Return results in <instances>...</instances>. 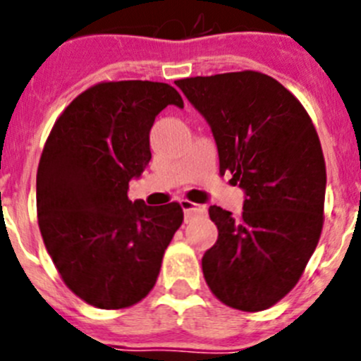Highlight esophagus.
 <instances>
[{
    "instance_id": "obj_1",
    "label": "esophagus",
    "mask_w": 361,
    "mask_h": 361,
    "mask_svg": "<svg viewBox=\"0 0 361 361\" xmlns=\"http://www.w3.org/2000/svg\"><path fill=\"white\" fill-rule=\"evenodd\" d=\"M180 204H181V207H183L185 221L192 220V218H194L195 214L206 213V206H201V204H194V202L187 201V199H183V201H180Z\"/></svg>"
}]
</instances>
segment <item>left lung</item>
<instances>
[{"instance_id":"1","label":"left lung","mask_w":361,"mask_h":361,"mask_svg":"<svg viewBox=\"0 0 361 361\" xmlns=\"http://www.w3.org/2000/svg\"><path fill=\"white\" fill-rule=\"evenodd\" d=\"M211 127L220 173L245 192L241 216L218 206L204 253L211 292L239 311H264L297 285L323 227L326 169L314 126L297 97L257 71L178 80Z\"/></svg>"}]
</instances>
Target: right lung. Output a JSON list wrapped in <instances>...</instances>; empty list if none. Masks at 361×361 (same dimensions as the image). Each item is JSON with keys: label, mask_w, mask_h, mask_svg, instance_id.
Here are the masks:
<instances>
[{"label": "right lung", "mask_w": 361, "mask_h": 361, "mask_svg": "<svg viewBox=\"0 0 361 361\" xmlns=\"http://www.w3.org/2000/svg\"><path fill=\"white\" fill-rule=\"evenodd\" d=\"M174 87L104 82L80 94L54 123L36 174L38 225L73 293L99 309L136 304L154 288L164 251L183 221L178 202L129 201V181L152 159L150 129Z\"/></svg>", "instance_id": "add662e5"}]
</instances>
